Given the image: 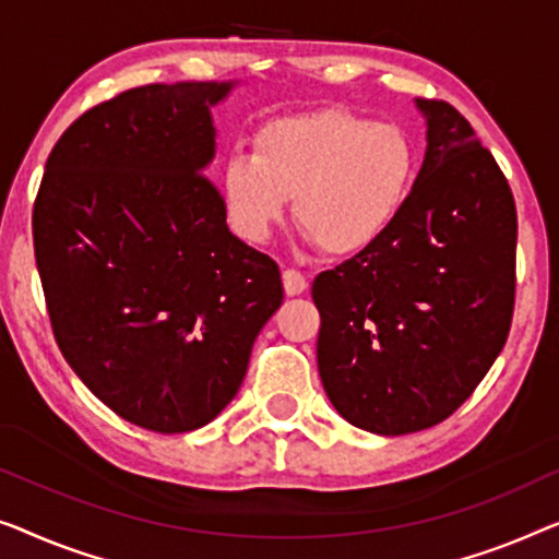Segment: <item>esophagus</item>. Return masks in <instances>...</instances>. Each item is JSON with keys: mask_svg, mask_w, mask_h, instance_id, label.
Instances as JSON below:
<instances>
[{"mask_svg": "<svg viewBox=\"0 0 559 559\" xmlns=\"http://www.w3.org/2000/svg\"><path fill=\"white\" fill-rule=\"evenodd\" d=\"M306 286H309V281L301 271H294V269H286L283 271V288H286L288 296H298L304 294Z\"/></svg>", "mask_w": 559, "mask_h": 559, "instance_id": "esophagus-1", "label": "esophagus"}]
</instances>
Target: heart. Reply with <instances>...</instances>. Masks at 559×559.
Masks as SVG:
<instances>
[{"mask_svg": "<svg viewBox=\"0 0 559 559\" xmlns=\"http://www.w3.org/2000/svg\"><path fill=\"white\" fill-rule=\"evenodd\" d=\"M418 156L407 131L347 111L286 116L255 133L253 154L223 167V198L235 230L271 238L288 200L306 238L326 255L372 248L403 215Z\"/></svg>", "mask_w": 559, "mask_h": 559, "instance_id": "heart-1", "label": "heart"}]
</instances>
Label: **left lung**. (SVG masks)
<instances>
[{"instance_id":"obj_1","label":"left lung","mask_w":559,"mask_h":559,"mask_svg":"<svg viewBox=\"0 0 559 559\" xmlns=\"http://www.w3.org/2000/svg\"><path fill=\"white\" fill-rule=\"evenodd\" d=\"M428 148L395 225L313 278L317 361L336 413L377 436L438 426L504 349L516 207L504 171L445 100H415Z\"/></svg>"}]
</instances>
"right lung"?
I'll return each mask as SVG.
<instances>
[{
	"mask_svg": "<svg viewBox=\"0 0 559 559\" xmlns=\"http://www.w3.org/2000/svg\"><path fill=\"white\" fill-rule=\"evenodd\" d=\"M233 83H152L93 106L47 156L33 210L55 342L100 403L154 433L207 426L283 301L204 169Z\"/></svg>",
	"mask_w": 559,
	"mask_h": 559,
	"instance_id": "right-lung-1",
	"label": "right lung"
}]
</instances>
